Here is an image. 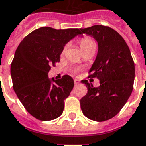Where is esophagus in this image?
<instances>
[{
  "label": "esophagus",
  "mask_w": 146,
  "mask_h": 146,
  "mask_svg": "<svg viewBox=\"0 0 146 146\" xmlns=\"http://www.w3.org/2000/svg\"><path fill=\"white\" fill-rule=\"evenodd\" d=\"M80 81L79 80H77V79H76V80H75V84H76V85L80 84Z\"/></svg>",
  "instance_id": "esophagus-1"
}]
</instances>
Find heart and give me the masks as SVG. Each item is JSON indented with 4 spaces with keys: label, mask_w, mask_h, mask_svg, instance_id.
Wrapping results in <instances>:
<instances>
[{
    "label": "heart",
    "mask_w": 146,
    "mask_h": 146,
    "mask_svg": "<svg viewBox=\"0 0 146 146\" xmlns=\"http://www.w3.org/2000/svg\"><path fill=\"white\" fill-rule=\"evenodd\" d=\"M80 48H81L82 52H84L89 48H92L93 47H96V44L94 41H93L91 39L89 38H84L82 39L80 42ZM65 50H66V48H64V49L62 50V54L65 53Z\"/></svg>",
    "instance_id": "1"
}]
</instances>
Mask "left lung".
I'll list each match as a JSON object with an SVG mask.
<instances>
[{"label":"left lung","mask_w":146,"mask_h":146,"mask_svg":"<svg viewBox=\"0 0 146 146\" xmlns=\"http://www.w3.org/2000/svg\"><path fill=\"white\" fill-rule=\"evenodd\" d=\"M82 34L93 37L98 51L89 77H97L99 87L84 80L88 93L80 99L83 114L97 122L117 115L131 96L135 79V65L130 49L120 35L111 27L94 25L80 28Z\"/></svg>","instance_id":"1"}]
</instances>
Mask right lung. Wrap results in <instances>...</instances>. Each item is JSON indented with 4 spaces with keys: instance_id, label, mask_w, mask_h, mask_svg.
<instances>
[{
    "instance_id": "obj_1",
    "label": "right lung",
    "mask_w": 146,
    "mask_h": 146,
    "mask_svg": "<svg viewBox=\"0 0 146 146\" xmlns=\"http://www.w3.org/2000/svg\"><path fill=\"white\" fill-rule=\"evenodd\" d=\"M80 35L79 28L43 27L28 34L16 49L10 67L13 88L27 111L39 120H53L63 112L74 80L67 75L50 79L48 73L60 62L65 45Z\"/></svg>"
}]
</instances>
